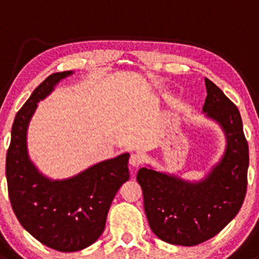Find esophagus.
I'll return each instance as SVG.
<instances>
[{"mask_svg":"<svg viewBox=\"0 0 259 259\" xmlns=\"http://www.w3.org/2000/svg\"><path fill=\"white\" fill-rule=\"evenodd\" d=\"M142 161H143V156L141 154H132L130 158V164L132 165L133 167H138L141 166Z\"/></svg>","mask_w":259,"mask_h":259,"instance_id":"1","label":"esophagus"}]
</instances>
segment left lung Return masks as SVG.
<instances>
[{
	"label": "left lung",
	"mask_w": 259,
	"mask_h": 259,
	"mask_svg": "<svg viewBox=\"0 0 259 259\" xmlns=\"http://www.w3.org/2000/svg\"><path fill=\"white\" fill-rule=\"evenodd\" d=\"M205 88L203 112L220 124L226 137L222 160L197 182L152 167L137 174L150 229L171 245L196 246L214 237L236 217L246 196L249 156L240 111L208 78Z\"/></svg>",
	"instance_id": "left-lung-1"
}]
</instances>
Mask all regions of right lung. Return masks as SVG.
Masks as SVG:
<instances>
[{"mask_svg":"<svg viewBox=\"0 0 259 259\" xmlns=\"http://www.w3.org/2000/svg\"><path fill=\"white\" fill-rule=\"evenodd\" d=\"M73 72L49 75L14 118L6 156L8 196L17 219L42 245L75 252L94 243L105 229L116 192L130 179V154L93 165L66 180L44 176L29 159L27 131L37 103Z\"/></svg>","mask_w":259,"mask_h":259,"instance_id":"obj_1","label":"right lung"}]
</instances>
